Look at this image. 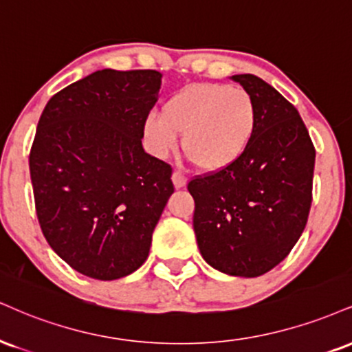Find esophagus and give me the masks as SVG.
Here are the masks:
<instances>
[{
	"label": "esophagus",
	"instance_id": "esophagus-1",
	"mask_svg": "<svg viewBox=\"0 0 352 352\" xmlns=\"http://www.w3.org/2000/svg\"><path fill=\"white\" fill-rule=\"evenodd\" d=\"M172 182L175 188H184L187 185V177H185V173L182 170H175L172 173Z\"/></svg>",
	"mask_w": 352,
	"mask_h": 352
}]
</instances>
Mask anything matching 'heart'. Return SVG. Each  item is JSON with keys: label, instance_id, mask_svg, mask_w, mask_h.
<instances>
[{"label": "heart", "instance_id": "heart-1", "mask_svg": "<svg viewBox=\"0 0 352 352\" xmlns=\"http://www.w3.org/2000/svg\"><path fill=\"white\" fill-rule=\"evenodd\" d=\"M257 128L251 93L224 83H192L165 100L162 114L144 120V139L155 157H167L179 146L198 168L219 172L243 157Z\"/></svg>", "mask_w": 352, "mask_h": 352}]
</instances>
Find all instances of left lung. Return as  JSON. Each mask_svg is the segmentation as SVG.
I'll return each mask as SVG.
<instances>
[{"label": "left lung", "mask_w": 352, "mask_h": 352, "mask_svg": "<svg viewBox=\"0 0 352 352\" xmlns=\"http://www.w3.org/2000/svg\"><path fill=\"white\" fill-rule=\"evenodd\" d=\"M251 93L257 128L224 170L195 177L193 230L203 259L234 277H259L289 256L311 206L315 147L297 108L251 74L232 75Z\"/></svg>", "instance_id": "8db88e82"}]
</instances>
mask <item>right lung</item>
I'll use <instances>...</instances> for the list:
<instances>
[{"label": "right lung", "mask_w": 352, "mask_h": 352, "mask_svg": "<svg viewBox=\"0 0 352 352\" xmlns=\"http://www.w3.org/2000/svg\"><path fill=\"white\" fill-rule=\"evenodd\" d=\"M160 83L157 70H96L41 114L29 154L37 219L55 254L87 277L141 267L173 193L170 165L141 142Z\"/></svg>", "instance_id": "right-lung-1"}]
</instances>
